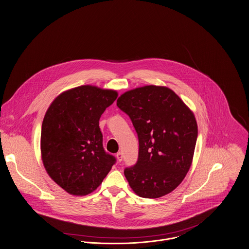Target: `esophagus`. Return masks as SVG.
Masks as SVG:
<instances>
[{
  "mask_svg": "<svg viewBox=\"0 0 249 249\" xmlns=\"http://www.w3.org/2000/svg\"><path fill=\"white\" fill-rule=\"evenodd\" d=\"M116 157H117V160H118L119 161H122V160H123V154H122V152H118V153L116 154Z\"/></svg>",
  "mask_w": 249,
  "mask_h": 249,
  "instance_id": "34e87169",
  "label": "esophagus"
}]
</instances>
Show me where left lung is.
<instances>
[{"instance_id":"1","label":"left lung","mask_w":249,"mask_h":249,"mask_svg":"<svg viewBox=\"0 0 249 249\" xmlns=\"http://www.w3.org/2000/svg\"><path fill=\"white\" fill-rule=\"evenodd\" d=\"M139 139L134 165L124 176L137 195L156 199L173 191L192 162L198 137L194 114L175 92L146 86L127 91L117 100Z\"/></svg>"}]
</instances>
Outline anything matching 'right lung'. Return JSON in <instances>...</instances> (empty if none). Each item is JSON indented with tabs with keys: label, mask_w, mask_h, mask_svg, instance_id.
I'll return each instance as SVG.
<instances>
[{
	"label": "right lung",
	"mask_w": 249,
	"mask_h": 249,
	"mask_svg": "<svg viewBox=\"0 0 249 249\" xmlns=\"http://www.w3.org/2000/svg\"><path fill=\"white\" fill-rule=\"evenodd\" d=\"M117 92L83 86L58 96L45 113L41 150L51 179L72 195L94 191L116 162L103 145L99 121Z\"/></svg>",
	"instance_id": "1"
}]
</instances>
